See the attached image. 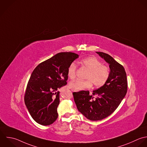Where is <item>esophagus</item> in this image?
<instances>
[{
    "instance_id": "1",
    "label": "esophagus",
    "mask_w": 147,
    "mask_h": 147,
    "mask_svg": "<svg viewBox=\"0 0 147 147\" xmlns=\"http://www.w3.org/2000/svg\"><path fill=\"white\" fill-rule=\"evenodd\" d=\"M72 91H73V90H72Z\"/></svg>"
}]
</instances>
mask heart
<instances>
[{
  "label": "heart",
  "instance_id": "b5f03b06",
  "mask_svg": "<svg viewBox=\"0 0 147 147\" xmlns=\"http://www.w3.org/2000/svg\"><path fill=\"white\" fill-rule=\"evenodd\" d=\"M81 63L84 67L89 70L85 77L86 80H76L72 81L69 85L70 88L78 92L90 88L92 86V84L96 87H101L105 84L110 76L108 67L103 65L101 61L92 57L82 59ZM76 65L74 63H70L67 72L69 79L73 80L76 78Z\"/></svg>",
  "mask_w": 147,
  "mask_h": 147
}]
</instances>
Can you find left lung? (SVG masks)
<instances>
[{"label":"left lung","mask_w":147,"mask_h":147,"mask_svg":"<svg viewBox=\"0 0 147 147\" xmlns=\"http://www.w3.org/2000/svg\"><path fill=\"white\" fill-rule=\"evenodd\" d=\"M96 53L109 65V79L102 86L93 90L92 95L85 90L73 93L78 111L92 121L101 120L110 116L125 96L128 87L124 67L109 54ZM94 95L97 97L94 98Z\"/></svg>","instance_id":"left-lung-1"}]
</instances>
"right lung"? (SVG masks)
<instances>
[{"label":"right lung","mask_w":147,"mask_h":147,"mask_svg":"<svg viewBox=\"0 0 147 147\" xmlns=\"http://www.w3.org/2000/svg\"><path fill=\"white\" fill-rule=\"evenodd\" d=\"M78 57L71 52L59 53L39 63L33 70L24 100L30 115L37 123L49 125L57 120L58 89L67 84L68 67Z\"/></svg>","instance_id":"add662e5"}]
</instances>
